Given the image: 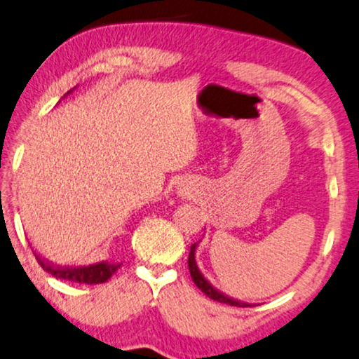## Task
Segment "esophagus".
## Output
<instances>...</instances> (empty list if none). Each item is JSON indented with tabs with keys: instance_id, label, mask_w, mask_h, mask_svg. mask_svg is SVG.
I'll return each instance as SVG.
<instances>
[{
	"instance_id": "esophagus-1",
	"label": "esophagus",
	"mask_w": 359,
	"mask_h": 359,
	"mask_svg": "<svg viewBox=\"0 0 359 359\" xmlns=\"http://www.w3.org/2000/svg\"><path fill=\"white\" fill-rule=\"evenodd\" d=\"M177 191H179V196L182 198H192L198 194L197 184L191 179H184L180 180L179 185H177Z\"/></svg>"
}]
</instances>
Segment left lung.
Segmentation results:
<instances>
[{
	"label": "left lung",
	"instance_id": "left-lung-1",
	"mask_svg": "<svg viewBox=\"0 0 359 359\" xmlns=\"http://www.w3.org/2000/svg\"><path fill=\"white\" fill-rule=\"evenodd\" d=\"M197 245H198V243L192 244L191 245V252H189V271H191L192 280H194V283H196V286L201 289V291L204 292L207 297H210V299L219 301V303H224V304H231V306H239V308H245V306H248V304L241 303V301H237V299H232V297H227L226 294H222L221 291H217V289H215L212 284H210L209 280L204 278V274L201 273V269H198L197 261H196V249H197Z\"/></svg>",
	"mask_w": 359,
	"mask_h": 359
}]
</instances>
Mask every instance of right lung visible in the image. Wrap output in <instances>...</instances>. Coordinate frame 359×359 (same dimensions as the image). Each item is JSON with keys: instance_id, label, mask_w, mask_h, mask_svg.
Listing matches in <instances>:
<instances>
[{"instance_id": "right-lung-1", "label": "right lung", "mask_w": 359, "mask_h": 359, "mask_svg": "<svg viewBox=\"0 0 359 359\" xmlns=\"http://www.w3.org/2000/svg\"><path fill=\"white\" fill-rule=\"evenodd\" d=\"M76 88V86H75ZM73 92V90H70ZM67 92V95L70 93ZM34 257H36L38 264H40L46 273H50L53 278L56 279H63V280H72V283H80V284H102L105 280H109L111 278V274H115V271L118 269L120 262H109V261H102L97 262V264H90V266H79V267H68V266H55L53 262L43 261V259L34 252Z\"/></svg>"}]
</instances>
